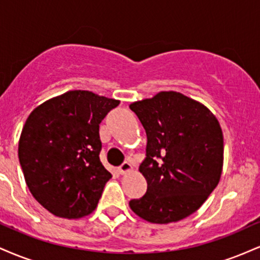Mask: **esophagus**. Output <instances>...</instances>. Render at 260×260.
Here are the masks:
<instances>
[{"label": "esophagus", "mask_w": 260, "mask_h": 260, "mask_svg": "<svg viewBox=\"0 0 260 260\" xmlns=\"http://www.w3.org/2000/svg\"><path fill=\"white\" fill-rule=\"evenodd\" d=\"M132 169H133L132 165H131V164L128 162V161H124V162L122 164L120 168H118V171H120L121 175H124V174H126V172L132 171Z\"/></svg>", "instance_id": "1"}]
</instances>
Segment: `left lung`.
I'll return each mask as SVG.
<instances>
[{
	"label": "left lung",
	"mask_w": 260,
	"mask_h": 260,
	"mask_svg": "<svg viewBox=\"0 0 260 260\" xmlns=\"http://www.w3.org/2000/svg\"><path fill=\"white\" fill-rule=\"evenodd\" d=\"M129 109L147 133L139 171L147 193L129 207L151 223L180 221L202 207L222 172L223 137L213 112L177 91H160Z\"/></svg>",
	"instance_id": "obj_1"
}]
</instances>
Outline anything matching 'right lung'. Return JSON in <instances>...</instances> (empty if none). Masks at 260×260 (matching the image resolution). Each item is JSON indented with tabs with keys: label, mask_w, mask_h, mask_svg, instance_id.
Wrapping results in <instances>:
<instances>
[{
	"label": "right lung",
	"mask_w": 260,
	"mask_h": 260,
	"mask_svg": "<svg viewBox=\"0 0 260 260\" xmlns=\"http://www.w3.org/2000/svg\"><path fill=\"white\" fill-rule=\"evenodd\" d=\"M120 101L71 90L26 118L18 157L29 190L55 216L79 219L96 208L112 177L101 164L99 124Z\"/></svg>",
	"instance_id": "1"
}]
</instances>
